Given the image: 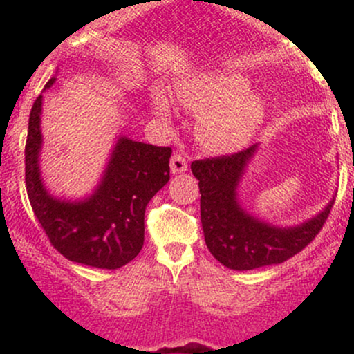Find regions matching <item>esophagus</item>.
Here are the masks:
<instances>
[{
    "instance_id": "esophagus-1",
    "label": "esophagus",
    "mask_w": 354,
    "mask_h": 354,
    "mask_svg": "<svg viewBox=\"0 0 354 354\" xmlns=\"http://www.w3.org/2000/svg\"><path fill=\"white\" fill-rule=\"evenodd\" d=\"M169 168H171L173 174H181L188 171V163H186L185 156H181V154H173L171 161H169Z\"/></svg>"
}]
</instances>
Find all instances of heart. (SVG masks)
I'll use <instances>...</instances> for the list:
<instances>
[{"label":"heart","mask_w":354,"mask_h":354,"mask_svg":"<svg viewBox=\"0 0 354 354\" xmlns=\"http://www.w3.org/2000/svg\"><path fill=\"white\" fill-rule=\"evenodd\" d=\"M176 98L183 106L201 111L198 136L214 153H230L245 146L265 118V101L251 93L246 76L233 71L208 73L181 81ZM151 108L163 123L171 120V104L163 93H153Z\"/></svg>","instance_id":"obj_1"}]
</instances>
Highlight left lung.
<instances>
[{
	"label": "left lung",
	"instance_id": "8db88e82",
	"mask_svg": "<svg viewBox=\"0 0 354 354\" xmlns=\"http://www.w3.org/2000/svg\"><path fill=\"white\" fill-rule=\"evenodd\" d=\"M256 143L230 156L193 161L191 171L201 193V225L209 253L236 271L279 265L303 250L319 233L335 198L318 214L295 226H278L248 213L239 185L258 153Z\"/></svg>",
	"mask_w": 354,
	"mask_h": 354
}]
</instances>
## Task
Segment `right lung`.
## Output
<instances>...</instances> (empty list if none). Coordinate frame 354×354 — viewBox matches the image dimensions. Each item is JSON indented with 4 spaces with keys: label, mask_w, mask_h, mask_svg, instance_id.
I'll return each mask as SVG.
<instances>
[{
    "label": "right lung",
    "mask_w": 354,
    "mask_h": 354,
    "mask_svg": "<svg viewBox=\"0 0 354 354\" xmlns=\"http://www.w3.org/2000/svg\"><path fill=\"white\" fill-rule=\"evenodd\" d=\"M56 75L44 89L56 83ZM41 115L39 95L30 113L24 165L28 196L44 233L70 261L100 270L124 266L143 248L145 209L169 181L171 148L120 135L93 193L78 200L58 198L44 186L39 168Z\"/></svg>",
    "instance_id": "add662e5"
}]
</instances>
